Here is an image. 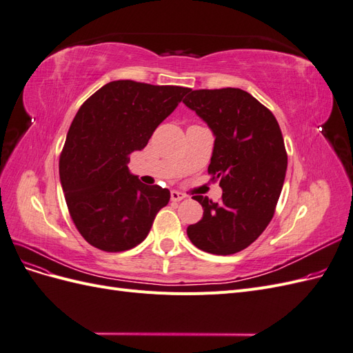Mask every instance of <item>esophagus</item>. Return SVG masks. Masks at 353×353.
Here are the masks:
<instances>
[{"mask_svg": "<svg viewBox=\"0 0 353 353\" xmlns=\"http://www.w3.org/2000/svg\"><path fill=\"white\" fill-rule=\"evenodd\" d=\"M183 199H185V196L183 193H179V191H176V190L170 191V200L172 201H181Z\"/></svg>", "mask_w": 353, "mask_h": 353, "instance_id": "obj_1", "label": "esophagus"}]
</instances>
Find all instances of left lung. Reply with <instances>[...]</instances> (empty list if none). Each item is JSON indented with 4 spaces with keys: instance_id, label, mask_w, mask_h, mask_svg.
Returning a JSON list of instances; mask_svg holds the SVG:
<instances>
[{
    "instance_id": "left-lung-1",
    "label": "left lung",
    "mask_w": 353,
    "mask_h": 353,
    "mask_svg": "<svg viewBox=\"0 0 353 353\" xmlns=\"http://www.w3.org/2000/svg\"><path fill=\"white\" fill-rule=\"evenodd\" d=\"M183 103L215 134L208 172L222 187L218 203L193 196L203 218L187 228V236L203 252H241L268 227L281 194L287 152L280 125L240 88L190 90Z\"/></svg>"
}]
</instances>
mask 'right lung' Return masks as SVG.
<instances>
[{
	"label": "right lung",
	"instance_id": "add662e5",
	"mask_svg": "<svg viewBox=\"0 0 353 353\" xmlns=\"http://www.w3.org/2000/svg\"><path fill=\"white\" fill-rule=\"evenodd\" d=\"M190 88L137 81L105 83L85 101L69 128L59 170L70 218L104 252H123L150 232L170 193L128 170V154L144 148Z\"/></svg>",
	"mask_w": 353,
	"mask_h": 353
}]
</instances>
